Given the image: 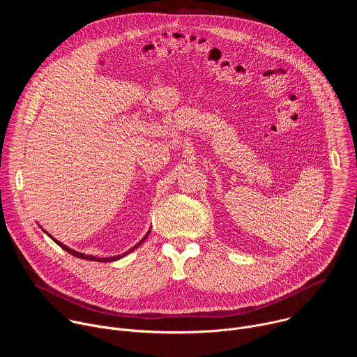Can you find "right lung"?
Listing matches in <instances>:
<instances>
[{"mask_svg": "<svg viewBox=\"0 0 357 357\" xmlns=\"http://www.w3.org/2000/svg\"><path fill=\"white\" fill-rule=\"evenodd\" d=\"M40 227V226H39ZM43 230V229H42ZM50 238H52L59 247H62L65 251H68V252H70L72 254V256H75V257H77V259H82V260H90V261H98V263H110V261H116V260H120V259H123V257H126L127 256V254H130L131 251H134L135 248H138L144 241H145V238L148 237V234H149V231H151V229L146 231V234L132 247V248H130L128 251H126V252H123V254H119V256H113V257H94V256H86V254H83V252H79V251H76V250H73V248H70V247H68V245H65L63 243H61L59 240H56L55 237H52V236H50L46 230H43Z\"/></svg>", "mask_w": 357, "mask_h": 357, "instance_id": "add662e5", "label": "right lung"}]
</instances>
